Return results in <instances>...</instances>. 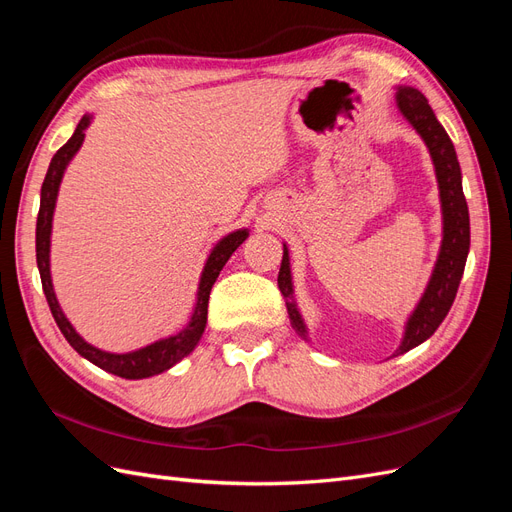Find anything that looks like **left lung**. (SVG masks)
<instances>
[{
    "label": "left lung",
    "instance_id": "left-lung-1",
    "mask_svg": "<svg viewBox=\"0 0 512 512\" xmlns=\"http://www.w3.org/2000/svg\"><path fill=\"white\" fill-rule=\"evenodd\" d=\"M397 106L401 115H404L412 123L414 130L421 134L425 145L429 147L433 166H436L444 218V237L436 269L431 273V280L427 284L423 299L418 301L412 316L408 318L404 339H401V346L393 356L416 348L418 344H423L425 339L436 333V329L446 318L448 309H451L457 297V288L461 282L463 269H466V258L470 252V213L466 196H463L461 168L451 138H448L446 130L440 126L436 115H433L427 98L418 89L399 87ZM277 286H280L286 299V309L294 331L303 339H307L303 318L299 314L297 303L292 299V277L286 245L280 275H277Z\"/></svg>",
    "mask_w": 512,
    "mask_h": 512
}]
</instances>
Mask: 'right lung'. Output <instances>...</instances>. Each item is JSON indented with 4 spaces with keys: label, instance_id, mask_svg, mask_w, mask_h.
I'll use <instances>...</instances> for the list:
<instances>
[{
    "label": "right lung",
    "instance_id": "add662e5",
    "mask_svg": "<svg viewBox=\"0 0 512 512\" xmlns=\"http://www.w3.org/2000/svg\"><path fill=\"white\" fill-rule=\"evenodd\" d=\"M89 121H91L89 115H85L79 121V126H76L74 134L70 136V141L61 149H57V153L49 164V170H46L42 192H40L38 222H36L38 271H40V280H42V290H44L46 303H49L57 327L68 339V344L81 356H85L87 361H91L94 365H98L100 369L108 371V374H115V376L126 378V380H141V378L162 374V371L177 365L183 359V356H188L196 348L198 339L203 337L205 324H207V307H209L211 288H213L215 280H218V275L224 269L228 258L232 256V252H235L237 247L247 239L250 232H247L245 228L237 230V232H230L228 237H224L218 245L213 247V252L209 254L207 265L203 269V275H200L198 297H196V307H194L192 320L183 331H179L177 335H170L166 339H160V342H153L151 346H145V348L134 350V352H126V354L104 352L100 348H94L91 344H87L85 339L72 329V324L68 322V318L64 316V312H61V307L57 303V297L53 292V282H51L49 252H51V224H53V211H55L59 183H61V177H64V170H66L68 162L74 158V153L79 151L81 145H83L85 128L89 126Z\"/></svg>",
    "mask_w": 512,
    "mask_h": 512
}]
</instances>
